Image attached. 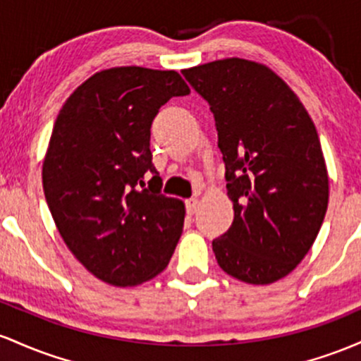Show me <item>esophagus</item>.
<instances>
[{"instance_id": "34e87169", "label": "esophagus", "mask_w": 361, "mask_h": 361, "mask_svg": "<svg viewBox=\"0 0 361 361\" xmlns=\"http://www.w3.org/2000/svg\"><path fill=\"white\" fill-rule=\"evenodd\" d=\"M200 208V200L197 197H191V200L185 201V209H188L189 214H194Z\"/></svg>"}]
</instances>
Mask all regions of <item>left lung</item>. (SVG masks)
Listing matches in <instances>:
<instances>
[{
	"mask_svg": "<svg viewBox=\"0 0 361 361\" xmlns=\"http://www.w3.org/2000/svg\"><path fill=\"white\" fill-rule=\"evenodd\" d=\"M214 116L233 224L213 240L220 268L249 285L285 278L317 238L329 176L300 99L266 64L226 58L182 70Z\"/></svg>",
	"mask_w": 361,
	"mask_h": 361,
	"instance_id": "1",
	"label": "left lung"
}]
</instances>
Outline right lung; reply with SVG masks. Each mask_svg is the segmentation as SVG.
I'll return each instance as SVG.
<instances>
[{"label": "right lung", "instance_id": "right-lung-1", "mask_svg": "<svg viewBox=\"0 0 361 361\" xmlns=\"http://www.w3.org/2000/svg\"><path fill=\"white\" fill-rule=\"evenodd\" d=\"M189 92L173 70L109 68L85 80L56 117L44 194L64 244L104 283L141 285L167 268L176 250L184 202L159 185L137 184L157 173L149 129L159 109Z\"/></svg>", "mask_w": 361, "mask_h": 361}]
</instances>
